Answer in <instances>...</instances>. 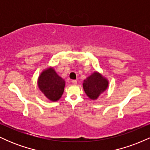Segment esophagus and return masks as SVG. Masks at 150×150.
<instances>
[{
    "instance_id": "esophagus-1",
    "label": "esophagus",
    "mask_w": 150,
    "mask_h": 150,
    "mask_svg": "<svg viewBox=\"0 0 150 150\" xmlns=\"http://www.w3.org/2000/svg\"><path fill=\"white\" fill-rule=\"evenodd\" d=\"M72 82H73V84H74V85H77V81L76 80H72Z\"/></svg>"
}]
</instances>
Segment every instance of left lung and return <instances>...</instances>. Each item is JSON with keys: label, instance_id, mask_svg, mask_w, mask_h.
<instances>
[{"label": "left lung", "instance_id": "left-lung-1", "mask_svg": "<svg viewBox=\"0 0 150 150\" xmlns=\"http://www.w3.org/2000/svg\"><path fill=\"white\" fill-rule=\"evenodd\" d=\"M108 81L99 73H94L84 80L83 88L88 97L96 99L108 87Z\"/></svg>", "mask_w": 150, "mask_h": 150}]
</instances>
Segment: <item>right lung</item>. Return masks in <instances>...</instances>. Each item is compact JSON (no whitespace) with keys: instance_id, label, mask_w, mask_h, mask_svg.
Wrapping results in <instances>:
<instances>
[{"instance_id":"right-lung-1","label":"right lung","mask_w":150,"mask_h":150,"mask_svg":"<svg viewBox=\"0 0 150 150\" xmlns=\"http://www.w3.org/2000/svg\"><path fill=\"white\" fill-rule=\"evenodd\" d=\"M38 85L48 99L56 101L63 94L65 81L58 76L53 68H49L41 74L38 80Z\"/></svg>"}]
</instances>
